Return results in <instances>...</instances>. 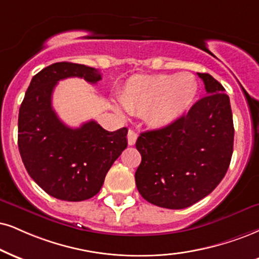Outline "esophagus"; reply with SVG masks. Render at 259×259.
<instances>
[{
    "label": "esophagus",
    "mask_w": 259,
    "mask_h": 259,
    "mask_svg": "<svg viewBox=\"0 0 259 259\" xmlns=\"http://www.w3.org/2000/svg\"><path fill=\"white\" fill-rule=\"evenodd\" d=\"M138 138V135L136 133L135 130L130 128L128 133H127V139H128V144L130 145H135L136 144V140Z\"/></svg>",
    "instance_id": "34e87169"
}]
</instances>
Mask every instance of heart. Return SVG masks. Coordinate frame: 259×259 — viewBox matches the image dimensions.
Here are the masks:
<instances>
[{
  "mask_svg": "<svg viewBox=\"0 0 259 259\" xmlns=\"http://www.w3.org/2000/svg\"><path fill=\"white\" fill-rule=\"evenodd\" d=\"M197 94V80L190 73L137 75L126 82L120 103L128 113H146L152 124L164 127L190 109Z\"/></svg>",
  "mask_w": 259,
  "mask_h": 259,
  "instance_id": "b5f03b06",
  "label": "heart"
}]
</instances>
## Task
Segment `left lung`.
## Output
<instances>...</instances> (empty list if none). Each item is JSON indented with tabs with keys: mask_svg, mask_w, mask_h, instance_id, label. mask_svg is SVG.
Returning <instances> with one entry per match:
<instances>
[{
	"mask_svg": "<svg viewBox=\"0 0 259 259\" xmlns=\"http://www.w3.org/2000/svg\"><path fill=\"white\" fill-rule=\"evenodd\" d=\"M206 96L186 115L137 139L142 155L136 185L144 199L167 209H185L215 190L227 173L234 126L225 88L207 73H198Z\"/></svg>",
	"mask_w": 259,
	"mask_h": 259,
	"instance_id": "left-lung-1",
	"label": "left lung"
}]
</instances>
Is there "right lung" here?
Wrapping results in <instances>:
<instances>
[{
	"label": "right lung",
	"mask_w": 259,
	"mask_h": 259,
	"mask_svg": "<svg viewBox=\"0 0 259 259\" xmlns=\"http://www.w3.org/2000/svg\"><path fill=\"white\" fill-rule=\"evenodd\" d=\"M78 76L96 84L100 71L85 65L56 62L32 78L19 110L18 145L27 173L57 199L80 202L100 192L105 175L127 148L126 127L108 132L91 120L71 128L52 105L57 82Z\"/></svg>",
	"instance_id": "right-lung-1"
}]
</instances>
